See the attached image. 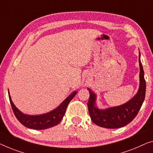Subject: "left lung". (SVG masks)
I'll list each match as a JSON object with an SVG mask.
<instances>
[{
    "label": "left lung",
    "instance_id": "obj_1",
    "mask_svg": "<svg viewBox=\"0 0 153 153\" xmlns=\"http://www.w3.org/2000/svg\"><path fill=\"white\" fill-rule=\"evenodd\" d=\"M139 62L140 69V88L137 93L126 103L104 110L98 109L95 106L96 95L88 88L90 93L87 104L88 112L91 120L97 126L106 128H118L129 124L137 115L144 101L146 95V80L140 58Z\"/></svg>",
    "mask_w": 153,
    "mask_h": 153
}]
</instances>
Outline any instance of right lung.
Returning a JSON list of instances; mask_svg holds the SVG:
<instances>
[{
    "label": "right lung",
    "mask_w": 153,
    "mask_h": 153,
    "mask_svg": "<svg viewBox=\"0 0 153 153\" xmlns=\"http://www.w3.org/2000/svg\"><path fill=\"white\" fill-rule=\"evenodd\" d=\"M8 93L11 108H12L13 112L17 120L23 126L29 128L43 130L56 126L60 122L63 116L65 115L68 104H69L71 100L74 98L75 95L77 94V92L75 91L72 94H71L58 108L54 109L53 111L40 115H25L22 112H20L11 101L10 93L8 92Z\"/></svg>",
    "instance_id": "obj_1"
}]
</instances>
